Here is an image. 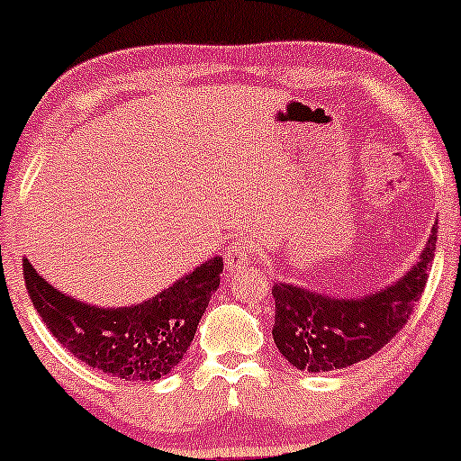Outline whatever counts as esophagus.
Listing matches in <instances>:
<instances>
[{"label":"esophagus","mask_w":461,"mask_h":461,"mask_svg":"<svg viewBox=\"0 0 461 461\" xmlns=\"http://www.w3.org/2000/svg\"><path fill=\"white\" fill-rule=\"evenodd\" d=\"M225 268L230 273L240 271L247 264L253 260V249L247 245V242H231L230 247L225 249Z\"/></svg>","instance_id":"1"}]
</instances>
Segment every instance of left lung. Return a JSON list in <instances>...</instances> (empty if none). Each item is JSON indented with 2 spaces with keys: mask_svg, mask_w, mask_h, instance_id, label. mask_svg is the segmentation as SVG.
<instances>
[{
  "mask_svg": "<svg viewBox=\"0 0 461 461\" xmlns=\"http://www.w3.org/2000/svg\"><path fill=\"white\" fill-rule=\"evenodd\" d=\"M438 221L427 245L396 282L362 297H336L275 282L273 340L297 370L330 373L368 359L405 325L425 290L436 253Z\"/></svg>",
  "mask_w": 461,
  "mask_h": 461,
  "instance_id": "obj_1",
  "label": "left lung"
}]
</instances>
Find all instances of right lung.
Segmentation results:
<instances>
[{
	"label": "right lung",
	"instance_id": "obj_1",
	"mask_svg": "<svg viewBox=\"0 0 461 461\" xmlns=\"http://www.w3.org/2000/svg\"><path fill=\"white\" fill-rule=\"evenodd\" d=\"M221 273L223 258H210L151 299L102 308L60 293L23 260L28 294L51 336L84 364L121 382H156L182 362Z\"/></svg>",
	"mask_w": 461,
	"mask_h": 461
}]
</instances>
